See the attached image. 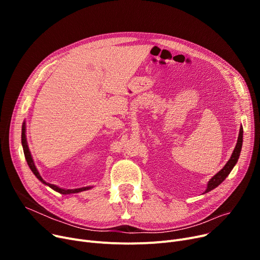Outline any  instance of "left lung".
I'll use <instances>...</instances> for the list:
<instances>
[{
    "mask_svg": "<svg viewBox=\"0 0 260 260\" xmlns=\"http://www.w3.org/2000/svg\"><path fill=\"white\" fill-rule=\"evenodd\" d=\"M242 134H243V129L242 127H240V131H239V136H238V140H237V144L234 148V152L233 154H232L230 160L226 162V165L223 167V169L221 171L218 172L213 178L209 181L208 183V188L206 189V193L210 192L211 189L217 187L218 185H219L225 178L226 176L231 173V171L233 170L234 166L236 165V162L238 161V158H239V155H240V151H241V146H242Z\"/></svg>",
    "mask_w": 260,
    "mask_h": 260,
    "instance_id": "obj_1",
    "label": "left lung"
}]
</instances>
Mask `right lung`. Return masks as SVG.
Masks as SVG:
<instances>
[{
	"label": "right lung",
	"mask_w": 260,
	"mask_h": 260,
	"mask_svg": "<svg viewBox=\"0 0 260 260\" xmlns=\"http://www.w3.org/2000/svg\"><path fill=\"white\" fill-rule=\"evenodd\" d=\"M22 145H23L24 155H25L26 161H27V163H28V166H29L30 170L32 171V173L36 175V177H37V178H38L40 181H42L43 183L47 184V185H48L49 187H51L52 189L57 190V192H59V193H61V194H72V193H79V192H82V190H86V189H89V188H90V186H87V187H81V188H75V189H65V188H60V187H58V186H56V185H53V184H50V183H46V182L42 179V177L40 176V174H39V172H38V170H37V168H36V166H35V163H34V161H32V158H31V155H30V152H29L28 145H27L26 136H25V122L23 123V125H22Z\"/></svg>",
	"instance_id": "right-lung-1"
}]
</instances>
